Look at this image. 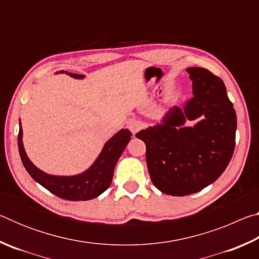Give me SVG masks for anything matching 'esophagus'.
I'll list each match as a JSON object with an SVG mask.
<instances>
[{
	"mask_svg": "<svg viewBox=\"0 0 259 259\" xmlns=\"http://www.w3.org/2000/svg\"><path fill=\"white\" fill-rule=\"evenodd\" d=\"M126 125H128V128H129V130L131 131V133H133V135L137 134L138 131L142 129V126H143L142 122L138 121V120H130Z\"/></svg>",
	"mask_w": 259,
	"mask_h": 259,
	"instance_id": "esophagus-1",
	"label": "esophagus"
}]
</instances>
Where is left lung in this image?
<instances>
[{
    "label": "left lung",
    "instance_id": "left-lung-1",
    "mask_svg": "<svg viewBox=\"0 0 259 259\" xmlns=\"http://www.w3.org/2000/svg\"><path fill=\"white\" fill-rule=\"evenodd\" d=\"M186 71L192 99L183 108H170L160 123L136 134L146 145L152 183L174 196L193 194L217 181L235 147L236 114L224 82L205 68ZM194 119V126L185 124Z\"/></svg>",
    "mask_w": 259,
    "mask_h": 259
}]
</instances>
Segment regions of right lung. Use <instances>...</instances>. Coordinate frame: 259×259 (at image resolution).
Here are the masks:
<instances>
[{"label":"right lung","instance_id":"right-lung-1","mask_svg":"<svg viewBox=\"0 0 259 259\" xmlns=\"http://www.w3.org/2000/svg\"><path fill=\"white\" fill-rule=\"evenodd\" d=\"M59 73H65L74 78L84 77V75L68 73L66 71H60ZM130 139V131L128 129H121L119 133H116L105 143L102 152L89 169L78 175H74V176H56V175H49L42 171L29 160L24 148L23 129H21V123L19 121L18 148L25 169L27 170V172L35 182L50 191L52 194L69 201H87L95 199L107 190L112 183L116 162L120 159Z\"/></svg>","mask_w":259,"mask_h":259}]
</instances>
